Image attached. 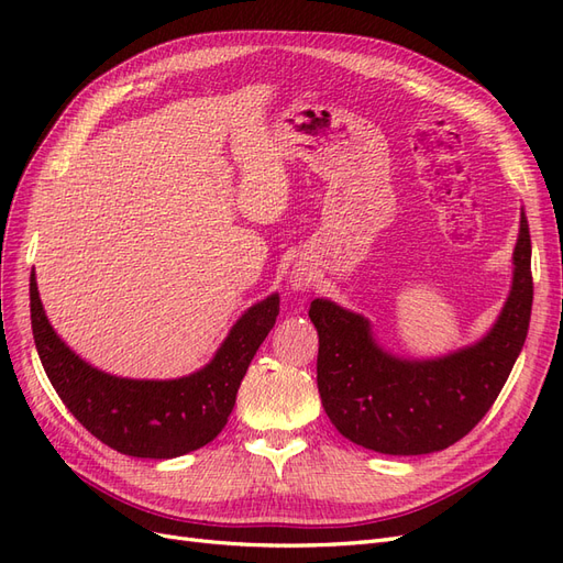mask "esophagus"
<instances>
[{"mask_svg":"<svg viewBox=\"0 0 563 563\" xmlns=\"http://www.w3.org/2000/svg\"><path fill=\"white\" fill-rule=\"evenodd\" d=\"M291 286H294V288H308V286H310V275H308V272L296 267V269L291 272Z\"/></svg>","mask_w":563,"mask_h":563,"instance_id":"obj_1","label":"esophagus"}]
</instances>
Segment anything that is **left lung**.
Returning a JSON list of instances; mask_svg holds the SVG:
<instances>
[{
	"mask_svg": "<svg viewBox=\"0 0 563 563\" xmlns=\"http://www.w3.org/2000/svg\"><path fill=\"white\" fill-rule=\"evenodd\" d=\"M531 234L521 213L512 291L493 329L470 347L437 360L387 354L362 314L314 298L317 385L323 411L345 439L387 455L444 451L498 399L531 321Z\"/></svg>",
	"mask_w": 563,
	"mask_h": 563,
	"instance_id": "obj_1",
	"label": "left lung"
}]
</instances>
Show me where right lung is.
Segmentation results:
<instances>
[{
	"mask_svg": "<svg viewBox=\"0 0 563 563\" xmlns=\"http://www.w3.org/2000/svg\"><path fill=\"white\" fill-rule=\"evenodd\" d=\"M277 314V294L255 302L230 329L213 360L185 378H117L79 360L56 335L42 308L35 267L30 275L32 335L51 385L96 439L133 457H178L213 441L225 428L236 389Z\"/></svg>",
	"mask_w": 563,
	"mask_h": 563,
	"instance_id": "right-lung-1",
	"label": "right lung"
}]
</instances>
